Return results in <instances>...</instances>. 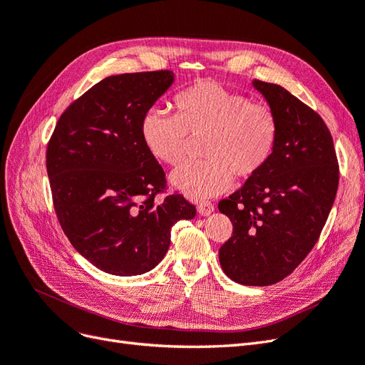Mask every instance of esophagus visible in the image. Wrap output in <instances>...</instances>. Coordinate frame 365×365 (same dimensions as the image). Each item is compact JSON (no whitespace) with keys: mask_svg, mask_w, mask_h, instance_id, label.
Returning a JSON list of instances; mask_svg holds the SVG:
<instances>
[{"mask_svg":"<svg viewBox=\"0 0 365 365\" xmlns=\"http://www.w3.org/2000/svg\"><path fill=\"white\" fill-rule=\"evenodd\" d=\"M215 212V205L212 202H201L197 205V213L201 216H208Z\"/></svg>","mask_w":365,"mask_h":365,"instance_id":"esophagus-1","label":"esophagus"}]
</instances>
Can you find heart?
<instances>
[{
  "mask_svg": "<svg viewBox=\"0 0 365 365\" xmlns=\"http://www.w3.org/2000/svg\"><path fill=\"white\" fill-rule=\"evenodd\" d=\"M175 108L176 115L157 106L148 109L140 134L150 155L170 165L184 160L189 135H204L201 155L205 160L185 163L170 173V184L190 200L224 193L233 175L248 180L269 161L279 123L268 105L202 81L176 94Z\"/></svg>",
  "mask_w": 365,
  "mask_h": 365,
  "instance_id": "heart-1",
  "label": "heart"
}]
</instances>
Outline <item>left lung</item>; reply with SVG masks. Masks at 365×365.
Returning a JSON list of instances; mask_svg holds the SVG:
<instances>
[{
	"label": "left lung",
	"instance_id": "left-lung-1",
	"mask_svg": "<svg viewBox=\"0 0 365 365\" xmlns=\"http://www.w3.org/2000/svg\"><path fill=\"white\" fill-rule=\"evenodd\" d=\"M277 117L269 161L219 202L233 236L219 248L228 277L247 286L283 280L307 256L334 205L339 169L323 118L283 86L252 81Z\"/></svg>",
	"mask_w": 365,
	"mask_h": 365
}]
</instances>
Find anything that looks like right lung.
I'll return each mask as SVG.
<instances>
[{
  "mask_svg": "<svg viewBox=\"0 0 365 365\" xmlns=\"http://www.w3.org/2000/svg\"><path fill=\"white\" fill-rule=\"evenodd\" d=\"M172 71L109 76L65 111L47 148L53 204L77 252L108 274L153 269L170 230L196 208L173 193L157 202L165 175L141 140L148 109L169 90Z\"/></svg>",
  "mask_w": 365,
  "mask_h": 365,
  "instance_id": "1",
  "label": "right lung"
}]
</instances>
